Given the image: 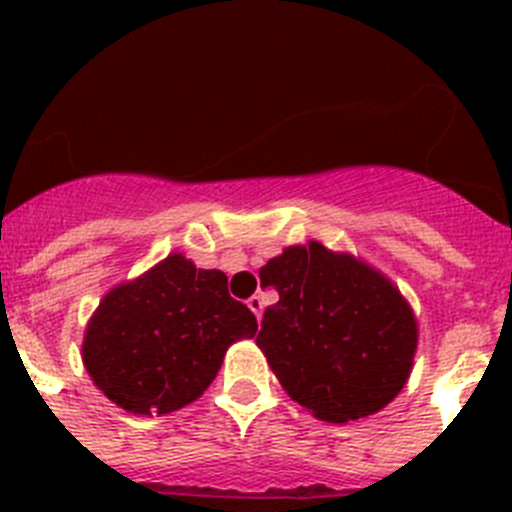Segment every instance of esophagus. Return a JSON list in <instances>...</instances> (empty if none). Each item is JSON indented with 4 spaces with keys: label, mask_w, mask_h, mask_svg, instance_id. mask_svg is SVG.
<instances>
[{
    "label": "esophagus",
    "mask_w": 512,
    "mask_h": 512,
    "mask_svg": "<svg viewBox=\"0 0 512 512\" xmlns=\"http://www.w3.org/2000/svg\"><path fill=\"white\" fill-rule=\"evenodd\" d=\"M248 307H251V312L256 315V318H261V312H264V300H261L259 295L248 297Z\"/></svg>",
    "instance_id": "esophagus-1"
}]
</instances>
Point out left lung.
<instances>
[{
  "mask_svg": "<svg viewBox=\"0 0 512 512\" xmlns=\"http://www.w3.org/2000/svg\"><path fill=\"white\" fill-rule=\"evenodd\" d=\"M279 292L256 343L287 395L315 418L348 423L390 405L405 387L418 323L390 279L318 241L261 266Z\"/></svg>",
  "mask_w": 512,
  "mask_h": 512,
  "instance_id": "1",
  "label": "left lung"
}]
</instances>
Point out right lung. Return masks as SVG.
Returning <instances> with one entry per match:
<instances>
[{"label": "right lung", "instance_id": "1", "mask_svg": "<svg viewBox=\"0 0 512 512\" xmlns=\"http://www.w3.org/2000/svg\"><path fill=\"white\" fill-rule=\"evenodd\" d=\"M256 315L228 295V277L171 253L110 289L84 333L81 359L117 408L166 415L210 387L230 343L256 336Z\"/></svg>", "mask_w": 512, "mask_h": 512}]
</instances>
